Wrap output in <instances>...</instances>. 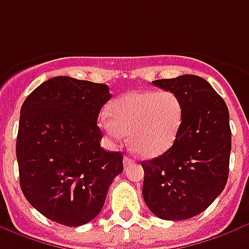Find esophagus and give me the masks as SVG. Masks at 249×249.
I'll return each mask as SVG.
<instances>
[{
  "label": "esophagus",
  "mask_w": 249,
  "mask_h": 249,
  "mask_svg": "<svg viewBox=\"0 0 249 249\" xmlns=\"http://www.w3.org/2000/svg\"><path fill=\"white\" fill-rule=\"evenodd\" d=\"M134 162V160L132 157H129V156H125L124 157V166L125 167H128L129 165H132Z\"/></svg>",
  "instance_id": "1"
}]
</instances>
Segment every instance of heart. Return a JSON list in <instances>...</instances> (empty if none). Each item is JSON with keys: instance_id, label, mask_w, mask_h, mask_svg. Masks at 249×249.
Wrapping results in <instances>:
<instances>
[{"instance_id": "1", "label": "heart", "mask_w": 249, "mask_h": 249, "mask_svg": "<svg viewBox=\"0 0 249 249\" xmlns=\"http://www.w3.org/2000/svg\"><path fill=\"white\" fill-rule=\"evenodd\" d=\"M108 113L101 117V129L112 140L128 133L130 149L145 158L167 152L183 123V104L171 91L130 92L116 99Z\"/></svg>"}]
</instances>
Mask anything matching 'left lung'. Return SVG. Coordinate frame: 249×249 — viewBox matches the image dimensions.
<instances>
[{
	"mask_svg": "<svg viewBox=\"0 0 249 249\" xmlns=\"http://www.w3.org/2000/svg\"><path fill=\"white\" fill-rule=\"evenodd\" d=\"M152 83L179 96L183 123L167 152L141 162L143 200L158 218L185 220L203 213L227 183L230 113L224 100L200 76L182 75Z\"/></svg>",
	"mask_w": 249,
	"mask_h": 249,
	"instance_id": "obj_1",
	"label": "left lung"
}]
</instances>
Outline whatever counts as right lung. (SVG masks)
<instances>
[{"label": "right lung", "instance_id": "right-lung-1", "mask_svg": "<svg viewBox=\"0 0 249 249\" xmlns=\"http://www.w3.org/2000/svg\"><path fill=\"white\" fill-rule=\"evenodd\" d=\"M107 84L56 76L23 101L17 136L22 193L46 218L68 227L91 222L123 173V154L107 152L97 117Z\"/></svg>", "mask_w": 249, "mask_h": 249}]
</instances>
